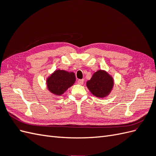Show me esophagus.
<instances>
[{
    "label": "esophagus",
    "instance_id": "obj_1",
    "mask_svg": "<svg viewBox=\"0 0 156 156\" xmlns=\"http://www.w3.org/2000/svg\"><path fill=\"white\" fill-rule=\"evenodd\" d=\"M78 83L79 84H84V80H83V79L78 80Z\"/></svg>",
    "mask_w": 156,
    "mask_h": 156
}]
</instances>
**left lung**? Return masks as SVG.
Returning <instances> with one entry per match:
<instances>
[{"instance_id": "8db88e82", "label": "left lung", "mask_w": 156, "mask_h": 156, "mask_svg": "<svg viewBox=\"0 0 156 156\" xmlns=\"http://www.w3.org/2000/svg\"><path fill=\"white\" fill-rule=\"evenodd\" d=\"M87 87L93 95L104 98L110 92L113 88V79L107 72L98 70L93 74L91 79L87 82Z\"/></svg>"}]
</instances>
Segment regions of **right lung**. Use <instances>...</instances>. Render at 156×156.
Wrapping results in <instances>:
<instances>
[{
    "mask_svg": "<svg viewBox=\"0 0 156 156\" xmlns=\"http://www.w3.org/2000/svg\"><path fill=\"white\" fill-rule=\"evenodd\" d=\"M75 80L76 77L73 72L58 70L47 80V86L54 94L62 95L74 84Z\"/></svg>",
    "mask_w": 156,
    "mask_h": 156,
    "instance_id": "obj_1",
    "label": "right lung"
}]
</instances>
